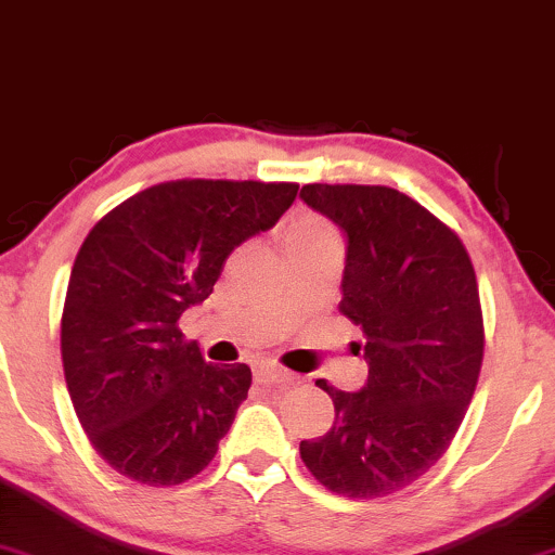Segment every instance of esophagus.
<instances>
[{"label":"esophagus","instance_id":"1","mask_svg":"<svg viewBox=\"0 0 555 555\" xmlns=\"http://www.w3.org/2000/svg\"><path fill=\"white\" fill-rule=\"evenodd\" d=\"M254 379L262 382V384H270V382H288L291 374L285 371L283 366H278V363H259L257 369H254Z\"/></svg>","mask_w":555,"mask_h":555}]
</instances>
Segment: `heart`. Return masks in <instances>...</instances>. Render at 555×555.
Masks as SVG:
<instances>
[{
	"label": "heart",
	"instance_id": "obj_1",
	"mask_svg": "<svg viewBox=\"0 0 555 555\" xmlns=\"http://www.w3.org/2000/svg\"><path fill=\"white\" fill-rule=\"evenodd\" d=\"M324 241H337V231L332 228L327 220L319 218V215L306 212L296 223L291 225L288 231V251L301 249V246H314L324 244Z\"/></svg>",
	"mask_w": 555,
	"mask_h": 555
}]
</instances>
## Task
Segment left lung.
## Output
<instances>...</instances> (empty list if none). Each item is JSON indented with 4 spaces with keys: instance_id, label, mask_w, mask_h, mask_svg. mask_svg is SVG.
<instances>
[{
    "instance_id": "8db88e82",
    "label": "left lung",
    "mask_w": 555,
    "mask_h": 555,
    "mask_svg": "<svg viewBox=\"0 0 555 555\" xmlns=\"http://www.w3.org/2000/svg\"><path fill=\"white\" fill-rule=\"evenodd\" d=\"M301 197L348 238L340 311L369 363L361 392L317 382L335 423L301 460L332 493L382 499L431 470L465 418L486 348L478 280L457 233L397 189L306 184Z\"/></svg>"
}]
</instances>
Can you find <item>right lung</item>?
Instances as JSON below:
<instances>
[{
  "label": "right lung",
  "instance_id": "obj_1",
  "mask_svg": "<svg viewBox=\"0 0 555 555\" xmlns=\"http://www.w3.org/2000/svg\"><path fill=\"white\" fill-rule=\"evenodd\" d=\"M296 192L291 181H163L82 241L62 311L64 379L90 444L124 478L179 486L212 462L251 369L207 363L179 319Z\"/></svg>",
  "mask_w": 555,
  "mask_h": 555
}]
</instances>
